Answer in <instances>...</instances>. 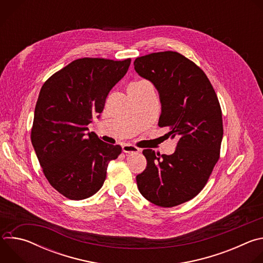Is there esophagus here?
Instances as JSON below:
<instances>
[{
  "label": "esophagus",
  "mask_w": 263,
  "mask_h": 263,
  "mask_svg": "<svg viewBox=\"0 0 263 263\" xmlns=\"http://www.w3.org/2000/svg\"><path fill=\"white\" fill-rule=\"evenodd\" d=\"M122 148H123V152H124V153H128V154L138 153V152L140 151V149H139L137 146H135V145H133V144H130V143H125V144H123Z\"/></svg>",
  "instance_id": "34e87169"
}]
</instances>
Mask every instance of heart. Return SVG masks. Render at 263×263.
Masks as SVG:
<instances>
[{"instance_id":"1","label":"heart","mask_w":263,"mask_h":263,"mask_svg":"<svg viewBox=\"0 0 263 263\" xmlns=\"http://www.w3.org/2000/svg\"><path fill=\"white\" fill-rule=\"evenodd\" d=\"M146 83H147V82H145V81H137V82H133V83H131V84H130L129 89L138 88V87H140V86H142V85H144V84H146Z\"/></svg>"}]
</instances>
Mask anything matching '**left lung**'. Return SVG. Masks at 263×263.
<instances>
[{
    "mask_svg": "<svg viewBox=\"0 0 263 263\" xmlns=\"http://www.w3.org/2000/svg\"><path fill=\"white\" fill-rule=\"evenodd\" d=\"M140 77L152 82L161 103L159 127L177 138L172 155L143 149L145 170L136 176L139 193L151 203L174 207L194 199L207 183L219 158L221 110L205 72L193 61L173 52L135 59Z\"/></svg>",
    "mask_w": 263,
    "mask_h": 263,
    "instance_id": "left-lung-1",
    "label": "left lung"
}]
</instances>
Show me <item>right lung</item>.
Listing matches in <instances>:
<instances>
[{
  "label": "right lung",
  "mask_w": 263,
  "mask_h": 263,
  "mask_svg": "<svg viewBox=\"0 0 263 263\" xmlns=\"http://www.w3.org/2000/svg\"><path fill=\"white\" fill-rule=\"evenodd\" d=\"M131 59L81 58L55 72L37 100L31 141L43 172L69 200L100 191L107 166L121 145L102 141L87 126L99 119L110 90L126 74Z\"/></svg>",
  "instance_id": "right-lung-1"
}]
</instances>
